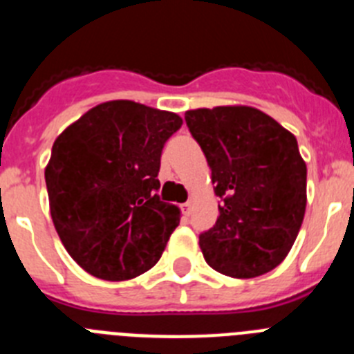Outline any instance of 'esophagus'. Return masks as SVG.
Segmentation results:
<instances>
[{"label":"esophagus","instance_id":"1","mask_svg":"<svg viewBox=\"0 0 354 354\" xmlns=\"http://www.w3.org/2000/svg\"><path fill=\"white\" fill-rule=\"evenodd\" d=\"M180 211H183V214H186V216L192 214V211H193V202H192V200H187L186 204L180 205Z\"/></svg>","mask_w":354,"mask_h":354}]
</instances>
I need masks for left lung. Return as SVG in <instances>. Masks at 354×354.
<instances>
[{"mask_svg":"<svg viewBox=\"0 0 354 354\" xmlns=\"http://www.w3.org/2000/svg\"><path fill=\"white\" fill-rule=\"evenodd\" d=\"M184 118L221 198L216 225L198 241L205 262L232 278L270 273L292 248L306 209L296 136L252 106L189 109Z\"/></svg>","mask_w":354,"mask_h":354,"instance_id":"8db88e82","label":"left lung"}]
</instances>
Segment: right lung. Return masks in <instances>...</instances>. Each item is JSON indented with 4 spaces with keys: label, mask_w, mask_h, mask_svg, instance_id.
Listing matches in <instances>:
<instances>
[{
    "label": "right lung",
    "mask_w": 354,
    "mask_h": 354,
    "mask_svg": "<svg viewBox=\"0 0 354 354\" xmlns=\"http://www.w3.org/2000/svg\"><path fill=\"white\" fill-rule=\"evenodd\" d=\"M183 126L134 101L93 106L55 140L46 167L53 223L92 277L124 282L161 259L180 209L159 200L165 142Z\"/></svg>",
    "instance_id": "1"
}]
</instances>
